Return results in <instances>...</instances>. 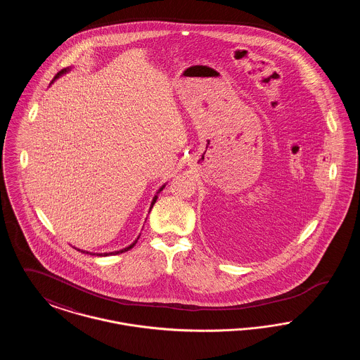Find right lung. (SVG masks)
I'll return each instance as SVG.
<instances>
[{"label":"right lung","mask_w":360,"mask_h":360,"mask_svg":"<svg viewBox=\"0 0 360 360\" xmlns=\"http://www.w3.org/2000/svg\"><path fill=\"white\" fill-rule=\"evenodd\" d=\"M71 69H72V68L70 66V68H68V69H63L62 70V71H59V72H58V74L55 75L53 81H55L56 78H59V77H62V75L68 74L69 71H71ZM53 81H52L51 84H53ZM165 186H166V184H165V185H162V186L159 188V190L156 191V194H155L154 198H153V201H151V205H150V210L153 209V206H154L155 202H156V200H158V194H159V193H160V191H162V190L165 188ZM150 210H148V212H150ZM139 238H140V235H139V236H137L136 238V240H135V241H134L132 244H129L128 247H125V248H122V250H119V251H112V252H103H103H101V254H97V252H89V251H85V250H79V248H77V250H78V251H81L82 254H89V255H94V257H109V255H117V254H122V252H125V251L131 250V248H132V247H134V245L136 244ZM74 248H75V247H74Z\"/></svg>","instance_id":"right-lung-1"}]
</instances>
